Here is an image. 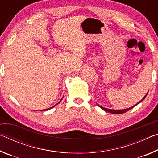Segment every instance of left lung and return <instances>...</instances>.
<instances>
[{
	"mask_svg": "<svg viewBox=\"0 0 158 158\" xmlns=\"http://www.w3.org/2000/svg\"><path fill=\"white\" fill-rule=\"evenodd\" d=\"M148 93H146V95L144 96V97L141 99V101H139V102L137 103V104H136L135 105H134V106H131V107H130V108H127V109H118V110H116V109H107V108H105V107H103V106H100V105H98L99 106H100V107L102 109H103L104 111H106V112H109V113H111V114H123V113H125V112H127V111H129V110H130L131 109H132L133 107H135V106H136V105H137L138 104H139L141 101H143L144 99H145V98L146 97V95H147V94H148Z\"/></svg>",
	"mask_w": 158,
	"mask_h": 158,
	"instance_id": "8db88e82",
	"label": "left lung"
}]
</instances>
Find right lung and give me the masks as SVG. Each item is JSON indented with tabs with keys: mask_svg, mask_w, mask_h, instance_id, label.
I'll list each match as a JSON object with an SVG mask.
<instances>
[{
	"mask_svg": "<svg viewBox=\"0 0 158 158\" xmlns=\"http://www.w3.org/2000/svg\"><path fill=\"white\" fill-rule=\"evenodd\" d=\"M61 100H62V99H61V100L59 101V102H58L56 104V105H58V104H59L60 102H61ZM56 105H55L54 106H52V107H50V108H48V109H44V110H41V111H47V110H49V109H52L53 107H54V106H56Z\"/></svg>",
	"mask_w": 158,
	"mask_h": 158,
	"instance_id": "add662e5",
	"label": "right lung"
}]
</instances>
